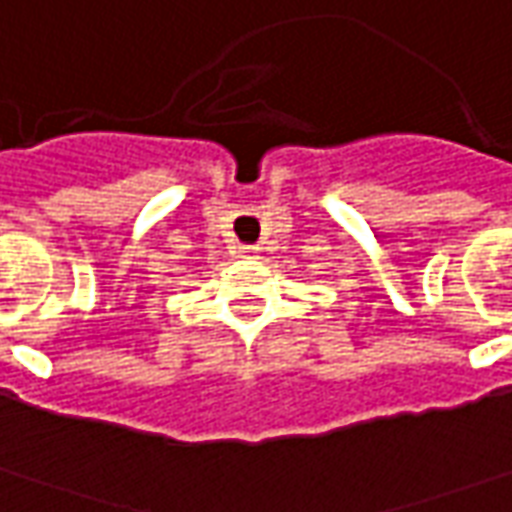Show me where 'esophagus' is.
Returning <instances> with one entry per match:
<instances>
[{
	"mask_svg": "<svg viewBox=\"0 0 512 512\" xmlns=\"http://www.w3.org/2000/svg\"><path fill=\"white\" fill-rule=\"evenodd\" d=\"M259 245H239V250H236V253H239V256H245V259H250V256H256V253H259Z\"/></svg>",
	"mask_w": 512,
	"mask_h": 512,
	"instance_id": "1",
	"label": "esophagus"
}]
</instances>
